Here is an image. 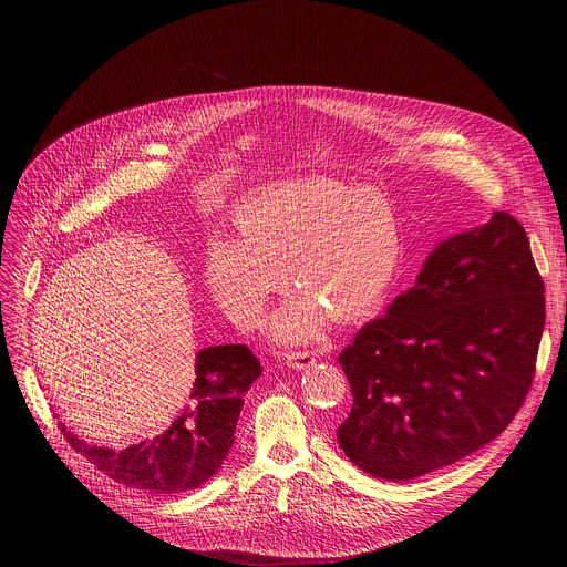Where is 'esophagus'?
<instances>
[{
    "label": "esophagus",
    "mask_w": 567,
    "mask_h": 567,
    "mask_svg": "<svg viewBox=\"0 0 567 567\" xmlns=\"http://www.w3.org/2000/svg\"><path fill=\"white\" fill-rule=\"evenodd\" d=\"M285 363L293 370H305L316 363V354L313 352H291L285 357Z\"/></svg>",
    "instance_id": "obj_1"
}]
</instances>
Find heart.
<instances>
[{
    "instance_id": "heart-1",
    "label": "heart",
    "mask_w": 567,
    "mask_h": 567,
    "mask_svg": "<svg viewBox=\"0 0 567 567\" xmlns=\"http://www.w3.org/2000/svg\"><path fill=\"white\" fill-rule=\"evenodd\" d=\"M233 239H213L204 285L235 326L254 328L280 276L293 293L271 313L276 343L318 339L328 316L341 326L379 307L401 265L403 241L390 202L334 179L282 182L241 202Z\"/></svg>"
}]
</instances>
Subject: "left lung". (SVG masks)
Instances as JSON below:
<instances>
[{
	"mask_svg": "<svg viewBox=\"0 0 567 567\" xmlns=\"http://www.w3.org/2000/svg\"><path fill=\"white\" fill-rule=\"evenodd\" d=\"M543 291L527 233L507 213L437 241L415 285L339 357L354 396L343 453L406 482L498 437L532 385Z\"/></svg>",
	"mask_w": 567,
	"mask_h": 567,
	"instance_id": "obj_1",
	"label": "left lung"
}]
</instances>
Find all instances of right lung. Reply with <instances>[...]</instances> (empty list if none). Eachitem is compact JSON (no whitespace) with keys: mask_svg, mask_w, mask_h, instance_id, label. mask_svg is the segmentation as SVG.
<instances>
[{"mask_svg":"<svg viewBox=\"0 0 567 567\" xmlns=\"http://www.w3.org/2000/svg\"><path fill=\"white\" fill-rule=\"evenodd\" d=\"M260 374V361L247 346L204 348L195 354L188 403L164 433L112 449L60 426L80 455L125 487L164 496L190 492L221 468L235 442L245 396Z\"/></svg>","mask_w":567,"mask_h":567,"instance_id":"obj_1","label":"right lung"}]
</instances>
